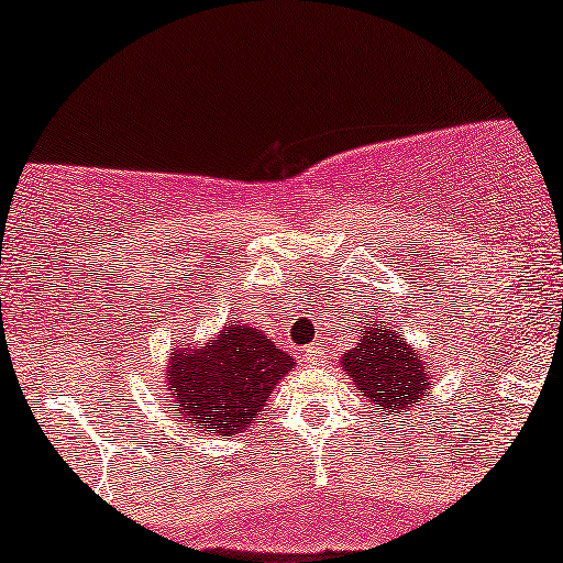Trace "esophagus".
Here are the masks:
<instances>
[{
  "label": "esophagus",
  "mask_w": 563,
  "mask_h": 563,
  "mask_svg": "<svg viewBox=\"0 0 563 563\" xmlns=\"http://www.w3.org/2000/svg\"><path fill=\"white\" fill-rule=\"evenodd\" d=\"M325 351H322V345L320 343H312L310 349L305 351V361H307V366H322L325 364Z\"/></svg>",
  "instance_id": "1"
}]
</instances>
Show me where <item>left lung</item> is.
<instances>
[{"label":"left lung","mask_w":563,"mask_h":563,"mask_svg":"<svg viewBox=\"0 0 563 563\" xmlns=\"http://www.w3.org/2000/svg\"><path fill=\"white\" fill-rule=\"evenodd\" d=\"M345 374L356 382L376 412H410L415 402L430 395L435 366L428 356L412 351L389 325H379L364 314L358 343L343 356Z\"/></svg>","instance_id":"obj_1"}]
</instances>
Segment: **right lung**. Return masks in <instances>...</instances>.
Wrapping results in <instances>:
<instances>
[{"instance_id": "right-lung-1", "label": "right lung", "mask_w": 563, "mask_h": 563, "mask_svg": "<svg viewBox=\"0 0 563 563\" xmlns=\"http://www.w3.org/2000/svg\"><path fill=\"white\" fill-rule=\"evenodd\" d=\"M295 358L284 353L272 338L249 325H230L212 345L172 353L168 384L184 426H210L220 435L249 430L261 415L272 389Z\"/></svg>"}]
</instances>
